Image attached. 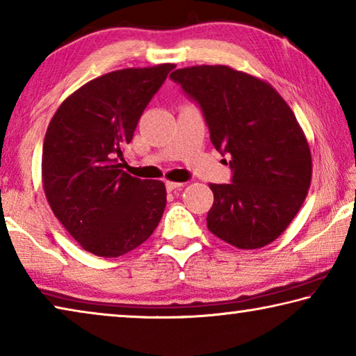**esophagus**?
Listing matches in <instances>:
<instances>
[{
  "instance_id": "esophagus-1",
  "label": "esophagus",
  "mask_w": 356,
  "mask_h": 356,
  "mask_svg": "<svg viewBox=\"0 0 356 356\" xmlns=\"http://www.w3.org/2000/svg\"><path fill=\"white\" fill-rule=\"evenodd\" d=\"M182 186H184L182 182H171V180H168V182H166V190L168 191H174L177 188H182Z\"/></svg>"
}]
</instances>
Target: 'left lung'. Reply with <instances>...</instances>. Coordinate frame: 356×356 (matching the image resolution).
<instances>
[{
	"label": "left lung",
	"mask_w": 356,
	"mask_h": 356,
	"mask_svg": "<svg viewBox=\"0 0 356 356\" xmlns=\"http://www.w3.org/2000/svg\"><path fill=\"white\" fill-rule=\"evenodd\" d=\"M171 78L201 105L216 150L231 156V184H210L209 231L238 250L278 238L308 195L312 160L291 106L272 84L229 65H193Z\"/></svg>",
	"instance_id": "8db88e82"
}]
</instances>
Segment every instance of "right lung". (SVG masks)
<instances>
[{"mask_svg": "<svg viewBox=\"0 0 356 356\" xmlns=\"http://www.w3.org/2000/svg\"><path fill=\"white\" fill-rule=\"evenodd\" d=\"M174 64L110 72L65 99L48 124L42 184L59 222L84 251L119 257L146 242L166 207L161 180L122 170L144 108Z\"/></svg>", "mask_w": 356, "mask_h": 356, "instance_id": "right-lung-1", "label": "right lung"}]
</instances>
